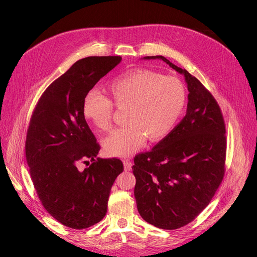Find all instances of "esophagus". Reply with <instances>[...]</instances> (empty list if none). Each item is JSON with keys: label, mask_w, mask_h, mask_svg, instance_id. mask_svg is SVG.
<instances>
[{"label": "esophagus", "mask_w": 257, "mask_h": 257, "mask_svg": "<svg viewBox=\"0 0 257 257\" xmlns=\"http://www.w3.org/2000/svg\"><path fill=\"white\" fill-rule=\"evenodd\" d=\"M132 168V163L130 160H125L124 161V169L125 171H130Z\"/></svg>", "instance_id": "esophagus-1"}]
</instances>
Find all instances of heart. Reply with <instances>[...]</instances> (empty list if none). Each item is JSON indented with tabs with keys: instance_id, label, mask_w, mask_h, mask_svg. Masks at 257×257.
Masks as SVG:
<instances>
[{
	"instance_id": "heart-1",
	"label": "heart",
	"mask_w": 257,
	"mask_h": 257,
	"mask_svg": "<svg viewBox=\"0 0 257 257\" xmlns=\"http://www.w3.org/2000/svg\"><path fill=\"white\" fill-rule=\"evenodd\" d=\"M108 88L117 107H128V125L104 141L106 153L115 157L130 156L141 149L148 138L158 142L168 137L186 103L180 79L150 70H129L114 78ZM82 112L100 130L111 128L113 104L98 90L91 89L85 94Z\"/></svg>"
}]
</instances>
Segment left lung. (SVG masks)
<instances>
[{"label":"left lung","mask_w":257,"mask_h":257,"mask_svg":"<svg viewBox=\"0 0 257 257\" xmlns=\"http://www.w3.org/2000/svg\"><path fill=\"white\" fill-rule=\"evenodd\" d=\"M184 76L187 109L180 123L149 152L134 157V197L141 217L173 230L192 222L211 201L225 172L226 130L220 107L200 81L164 56Z\"/></svg>","instance_id":"1"}]
</instances>
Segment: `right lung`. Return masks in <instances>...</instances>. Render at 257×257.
<instances>
[{"instance_id": "right-lung-1", "label": "right lung", "mask_w": 257, "mask_h": 257, "mask_svg": "<svg viewBox=\"0 0 257 257\" xmlns=\"http://www.w3.org/2000/svg\"><path fill=\"white\" fill-rule=\"evenodd\" d=\"M121 61L92 56L75 62L45 90L33 111L26 158L36 193L47 211L73 229H84L106 214L117 175V158L97 157L100 146L82 112L85 94ZM90 160L84 170L78 164Z\"/></svg>"}]
</instances>
